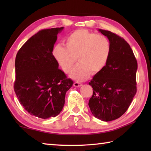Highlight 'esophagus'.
Instances as JSON below:
<instances>
[{"mask_svg":"<svg viewBox=\"0 0 151 151\" xmlns=\"http://www.w3.org/2000/svg\"><path fill=\"white\" fill-rule=\"evenodd\" d=\"M73 85L74 86H75V87H78V86H82V83H78V82H75L73 84Z\"/></svg>","mask_w":151,"mask_h":151,"instance_id":"obj_1","label":"esophagus"}]
</instances>
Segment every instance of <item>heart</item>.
<instances>
[{
    "label": "heart",
    "mask_w": 151,
    "mask_h": 151,
    "mask_svg": "<svg viewBox=\"0 0 151 151\" xmlns=\"http://www.w3.org/2000/svg\"><path fill=\"white\" fill-rule=\"evenodd\" d=\"M65 42V46H56L53 55L66 73L70 72L77 57L79 63L70 74L75 80L83 81L90 73L93 75L99 73L108 62L111 46L105 36L79 29L70 33Z\"/></svg>",
    "instance_id": "1"
}]
</instances>
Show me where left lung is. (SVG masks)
<instances>
[{"label":"left lung","mask_w":151,"mask_h":151,"mask_svg":"<svg viewBox=\"0 0 151 151\" xmlns=\"http://www.w3.org/2000/svg\"><path fill=\"white\" fill-rule=\"evenodd\" d=\"M99 30L109 39L111 51L106 66L88 83L93 88L88 106L93 116L108 122L121 117L132 103L137 93V61L123 38Z\"/></svg>","instance_id":"obj_1"}]
</instances>
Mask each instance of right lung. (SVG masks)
I'll return each mask as SVG.
<instances>
[{
  "label": "right lung",
  "mask_w": 151,
  "mask_h": 151,
  "mask_svg": "<svg viewBox=\"0 0 151 151\" xmlns=\"http://www.w3.org/2000/svg\"><path fill=\"white\" fill-rule=\"evenodd\" d=\"M64 27L43 29L18 51L14 90L20 103L31 115L47 119L60 113L66 91L73 81L58 68L52 55L57 35Z\"/></svg>",
  "instance_id": "right-lung-1"
}]
</instances>
